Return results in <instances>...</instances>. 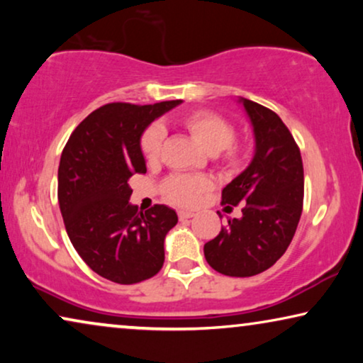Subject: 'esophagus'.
Segmentation results:
<instances>
[{
	"label": "esophagus",
	"instance_id": "esophagus-1",
	"mask_svg": "<svg viewBox=\"0 0 363 363\" xmlns=\"http://www.w3.org/2000/svg\"><path fill=\"white\" fill-rule=\"evenodd\" d=\"M193 216H195V213L193 211H185V210L178 211V218H180V220H188V218H193Z\"/></svg>",
	"mask_w": 363,
	"mask_h": 363
}]
</instances>
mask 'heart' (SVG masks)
<instances>
[{
	"mask_svg": "<svg viewBox=\"0 0 363 363\" xmlns=\"http://www.w3.org/2000/svg\"><path fill=\"white\" fill-rule=\"evenodd\" d=\"M182 127L190 133L198 145L210 155L223 152V162L226 167H236L241 162L240 148L233 145L236 128L220 113L210 111H195L180 118ZM163 130L158 125L148 127L142 135V153L148 163H155L160 157ZM210 188L205 177L175 175L165 182V196L182 206L195 205L203 193Z\"/></svg>",
	"mask_w": 363,
	"mask_h": 363,
	"instance_id": "1",
	"label": "heart"
}]
</instances>
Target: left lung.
<instances>
[{"instance_id":"obj_1","label":"left lung","mask_w":363,"mask_h":363,"mask_svg":"<svg viewBox=\"0 0 363 363\" xmlns=\"http://www.w3.org/2000/svg\"><path fill=\"white\" fill-rule=\"evenodd\" d=\"M255 135V153L245 170L223 188V203L242 206L203 251L213 269L250 277L269 269L291 245L304 200V168L294 137L279 116L240 97ZM228 206V208H231Z\"/></svg>"}]
</instances>
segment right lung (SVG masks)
<instances>
[{"instance_id":"obj_1","label":"right lung","mask_w":363,"mask_h":363,"mask_svg":"<svg viewBox=\"0 0 363 363\" xmlns=\"http://www.w3.org/2000/svg\"><path fill=\"white\" fill-rule=\"evenodd\" d=\"M180 104H107L79 123L62 150L57 198L69 240L94 272L117 284L150 279L165 261L177 213L165 205L138 211L127 182L147 172L142 133Z\"/></svg>"}]
</instances>
